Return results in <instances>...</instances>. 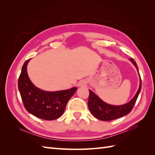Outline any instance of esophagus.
Listing matches in <instances>:
<instances>
[{
	"label": "esophagus",
	"mask_w": 155,
	"mask_h": 155,
	"mask_svg": "<svg viewBox=\"0 0 155 155\" xmlns=\"http://www.w3.org/2000/svg\"><path fill=\"white\" fill-rule=\"evenodd\" d=\"M78 85H79V87H83V86H85V85H86V82H85V81L81 80V81H80L79 82V83H78Z\"/></svg>",
	"instance_id": "esophagus-1"
}]
</instances>
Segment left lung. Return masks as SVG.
<instances>
[{"instance_id":"1","label":"left lung","mask_w":155,"mask_h":155,"mask_svg":"<svg viewBox=\"0 0 155 155\" xmlns=\"http://www.w3.org/2000/svg\"><path fill=\"white\" fill-rule=\"evenodd\" d=\"M137 68L140 77V86L135 96L127 104L121 105H112L101 100L95 93L89 90L88 107L92 114L98 120L102 121H111L128 114L132 110L142 88V80L140 78L137 64L133 59H129Z\"/></svg>"}]
</instances>
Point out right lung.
<instances>
[{
    "label": "right lung",
    "instance_id": "obj_1",
    "mask_svg": "<svg viewBox=\"0 0 155 155\" xmlns=\"http://www.w3.org/2000/svg\"><path fill=\"white\" fill-rule=\"evenodd\" d=\"M30 60L26 61L23 64L18 80V91L25 109L41 119H58L63 114L68 100L74 94L77 88L55 92L45 91L37 88L28 76L27 65Z\"/></svg>",
    "mask_w": 155,
    "mask_h": 155
}]
</instances>
